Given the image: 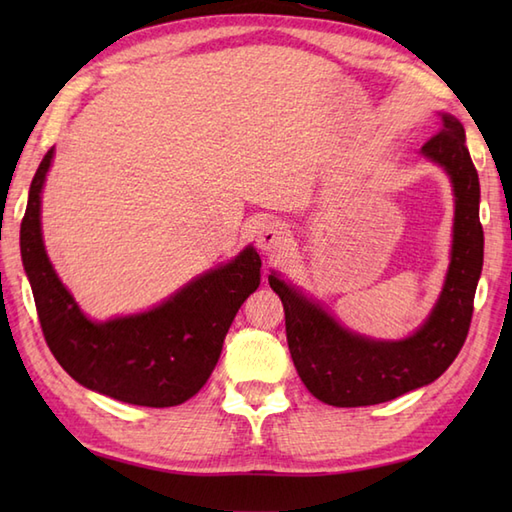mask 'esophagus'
<instances>
[{"mask_svg": "<svg viewBox=\"0 0 512 512\" xmlns=\"http://www.w3.org/2000/svg\"><path fill=\"white\" fill-rule=\"evenodd\" d=\"M290 244V233L284 224L268 222L257 235V248L266 255H277Z\"/></svg>", "mask_w": 512, "mask_h": 512, "instance_id": "esophagus-1", "label": "esophagus"}]
</instances>
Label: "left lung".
<instances>
[{
    "label": "left lung",
    "mask_w": 512,
    "mask_h": 512,
    "mask_svg": "<svg viewBox=\"0 0 512 512\" xmlns=\"http://www.w3.org/2000/svg\"><path fill=\"white\" fill-rule=\"evenodd\" d=\"M440 118V129L420 151L451 178L453 248L442 295L416 334L402 341L365 339L345 330L319 303L306 299L286 281L268 277L270 288L284 303L292 363L310 394L325 405H378L429 385L447 372L469 334L475 288L484 264L480 178L466 149L462 123L451 114H440Z\"/></svg>",
    "instance_id": "1"
}]
</instances>
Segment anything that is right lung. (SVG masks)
Wrapping results in <instances>:
<instances>
[{"instance_id":"right-lung-1","label":"right lung","mask_w":512,"mask_h":512,"mask_svg":"<svg viewBox=\"0 0 512 512\" xmlns=\"http://www.w3.org/2000/svg\"><path fill=\"white\" fill-rule=\"evenodd\" d=\"M54 149L32 178L21 220V259L50 352L76 383L140 407H173L198 394L222 354L237 310L259 286L253 246L193 279L165 303L94 323L59 281L43 248L41 189Z\"/></svg>"}]
</instances>
